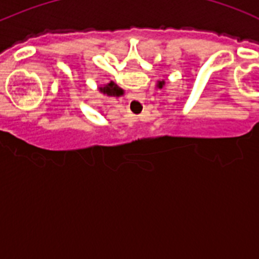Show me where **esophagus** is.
Instances as JSON below:
<instances>
[{"label":"esophagus","mask_w":259,"mask_h":259,"mask_svg":"<svg viewBox=\"0 0 259 259\" xmlns=\"http://www.w3.org/2000/svg\"><path fill=\"white\" fill-rule=\"evenodd\" d=\"M135 106L139 107V109H140V107L143 106V101H141V100H137V101L135 102Z\"/></svg>","instance_id":"1"}]
</instances>
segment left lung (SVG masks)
Returning a JSON list of instances; mask_svg holds the SVG:
<instances>
[{
    "instance_id": "1",
    "label": "left lung",
    "mask_w": 259,
    "mask_h": 259,
    "mask_svg": "<svg viewBox=\"0 0 259 259\" xmlns=\"http://www.w3.org/2000/svg\"><path fill=\"white\" fill-rule=\"evenodd\" d=\"M163 85H164V81H163V80H162V81H158V84H157L158 88L162 89V88H163Z\"/></svg>"
}]
</instances>
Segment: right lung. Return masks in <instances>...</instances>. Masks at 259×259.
I'll return each instance as SVG.
<instances>
[{
  "mask_svg": "<svg viewBox=\"0 0 259 259\" xmlns=\"http://www.w3.org/2000/svg\"><path fill=\"white\" fill-rule=\"evenodd\" d=\"M98 89H100V92L104 93L105 96H109V97H120V96L124 95V91L122 88H119L113 81L109 84H105L104 87H100Z\"/></svg>",
  "mask_w": 259,
  "mask_h": 259,
  "instance_id": "right-lung-1",
  "label": "right lung"
}]
</instances>
